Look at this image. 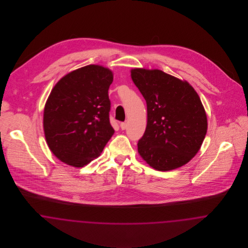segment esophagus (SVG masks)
<instances>
[{"label":"esophagus","instance_id":"obj_1","mask_svg":"<svg viewBox=\"0 0 248 248\" xmlns=\"http://www.w3.org/2000/svg\"><path fill=\"white\" fill-rule=\"evenodd\" d=\"M120 127L122 128V130L126 129L127 124H126V123H121V124H120Z\"/></svg>","mask_w":248,"mask_h":248}]
</instances>
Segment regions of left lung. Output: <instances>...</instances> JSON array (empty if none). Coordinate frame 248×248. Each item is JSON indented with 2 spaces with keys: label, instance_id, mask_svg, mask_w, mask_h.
I'll list each match as a JSON object with an SVG mask.
<instances>
[{
  "label": "left lung",
  "instance_id": "8db88e82",
  "mask_svg": "<svg viewBox=\"0 0 248 248\" xmlns=\"http://www.w3.org/2000/svg\"><path fill=\"white\" fill-rule=\"evenodd\" d=\"M134 83L147 103L148 122L139 154L159 171L186 165L200 150L207 119L193 87L160 70L134 69Z\"/></svg>",
  "mask_w": 248,
  "mask_h": 248
}]
</instances>
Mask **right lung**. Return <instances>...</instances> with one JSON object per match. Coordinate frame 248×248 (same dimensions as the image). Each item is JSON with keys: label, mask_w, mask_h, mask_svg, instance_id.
Masks as SVG:
<instances>
[{"label": "right lung", "mask_w": 248, "mask_h": 248, "mask_svg": "<svg viewBox=\"0 0 248 248\" xmlns=\"http://www.w3.org/2000/svg\"><path fill=\"white\" fill-rule=\"evenodd\" d=\"M112 81V71L88 65L65 75L52 89L44 130L49 149L61 162L83 167L102 153L114 134L108 94Z\"/></svg>", "instance_id": "obj_1"}]
</instances>
